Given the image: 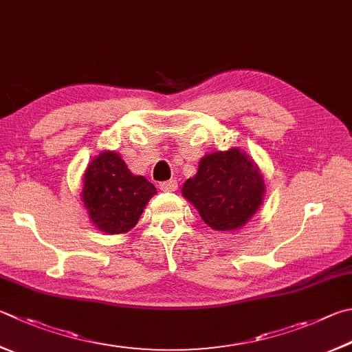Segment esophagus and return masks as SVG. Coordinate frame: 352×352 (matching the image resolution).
I'll use <instances>...</instances> for the list:
<instances>
[{
  "label": "esophagus",
  "instance_id": "obj_1",
  "mask_svg": "<svg viewBox=\"0 0 352 352\" xmlns=\"http://www.w3.org/2000/svg\"><path fill=\"white\" fill-rule=\"evenodd\" d=\"M160 189H162L163 192H174V190L177 189V180H169V182L160 183Z\"/></svg>",
  "mask_w": 352,
  "mask_h": 352
}]
</instances>
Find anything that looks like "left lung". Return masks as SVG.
Returning a JSON list of instances; mask_svg holds the SVG:
<instances>
[{
	"label": "left lung",
	"mask_w": 352,
	"mask_h": 352,
	"mask_svg": "<svg viewBox=\"0 0 352 352\" xmlns=\"http://www.w3.org/2000/svg\"><path fill=\"white\" fill-rule=\"evenodd\" d=\"M265 182L258 166L239 148L204 155L195 177L182 194L215 231H235L252 219L263 203Z\"/></svg>",
	"instance_id": "1"
}]
</instances>
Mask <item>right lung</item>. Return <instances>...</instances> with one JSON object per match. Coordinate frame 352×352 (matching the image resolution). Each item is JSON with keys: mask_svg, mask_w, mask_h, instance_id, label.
Returning a JSON list of instances; mask_svg holds the SVG:
<instances>
[{"mask_svg": "<svg viewBox=\"0 0 352 352\" xmlns=\"http://www.w3.org/2000/svg\"><path fill=\"white\" fill-rule=\"evenodd\" d=\"M155 194L154 184L133 175L112 151L95 157L82 177L81 200L94 225L107 234L129 232Z\"/></svg>", "mask_w": 352, "mask_h": 352, "instance_id": "add662e5", "label": "right lung"}]
</instances>
